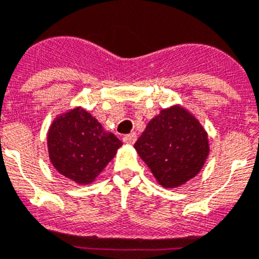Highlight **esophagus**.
Listing matches in <instances>:
<instances>
[{
    "label": "esophagus",
    "mask_w": 259,
    "mask_h": 259,
    "mask_svg": "<svg viewBox=\"0 0 259 259\" xmlns=\"http://www.w3.org/2000/svg\"><path fill=\"white\" fill-rule=\"evenodd\" d=\"M137 140V135L135 134H128L125 135V136H123V141H124L125 144H135V141Z\"/></svg>",
    "instance_id": "obj_1"
}]
</instances>
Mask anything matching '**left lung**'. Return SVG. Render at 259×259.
I'll list each match as a JSON object with an SVG mask.
<instances>
[{
	"mask_svg": "<svg viewBox=\"0 0 259 259\" xmlns=\"http://www.w3.org/2000/svg\"><path fill=\"white\" fill-rule=\"evenodd\" d=\"M158 183L166 188L197 175L209 154L207 135L183 107L162 110L135 144Z\"/></svg>",
	"mask_w": 259,
	"mask_h": 259,
	"instance_id": "1",
	"label": "left lung"
}]
</instances>
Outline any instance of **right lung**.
<instances>
[{
  "label": "right lung",
  "instance_id": "add662e5",
  "mask_svg": "<svg viewBox=\"0 0 259 259\" xmlns=\"http://www.w3.org/2000/svg\"><path fill=\"white\" fill-rule=\"evenodd\" d=\"M120 146L122 141L105 132L97 119L83 109L59 116L48 134L53 166L79 184L92 183Z\"/></svg>",
  "mask_w": 259,
  "mask_h": 259
}]
</instances>
